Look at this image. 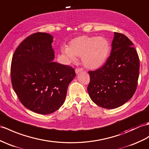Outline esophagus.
<instances>
[{"label": "esophagus", "instance_id": "34e87169", "mask_svg": "<svg viewBox=\"0 0 149 149\" xmlns=\"http://www.w3.org/2000/svg\"><path fill=\"white\" fill-rule=\"evenodd\" d=\"M82 71H83V68H77L75 69V73L76 74H79V72H82Z\"/></svg>", "mask_w": 149, "mask_h": 149}]
</instances>
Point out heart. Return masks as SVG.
Here are the masks:
<instances>
[{
	"label": "heart",
	"mask_w": 149,
	"mask_h": 149,
	"mask_svg": "<svg viewBox=\"0 0 149 149\" xmlns=\"http://www.w3.org/2000/svg\"><path fill=\"white\" fill-rule=\"evenodd\" d=\"M110 51V42L105 37L82 36L72 39L68 47L62 49V53L70 62L81 56L82 63L86 68L97 69L105 63Z\"/></svg>",
	"instance_id": "b5f03b06"
}]
</instances>
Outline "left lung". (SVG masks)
Instances as JSON below:
<instances>
[{
  "label": "left lung",
  "mask_w": 149,
  "mask_h": 149,
  "mask_svg": "<svg viewBox=\"0 0 149 149\" xmlns=\"http://www.w3.org/2000/svg\"><path fill=\"white\" fill-rule=\"evenodd\" d=\"M133 42L125 35L114 32L112 51L105 65L89 71L88 94L102 108L113 109L124 105L135 93L140 60Z\"/></svg>",
  "instance_id": "1"
}]
</instances>
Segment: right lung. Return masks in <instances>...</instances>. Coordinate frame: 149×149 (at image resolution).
I'll return each instance as SVG.
<instances>
[{
  "label": "right lung",
  "mask_w": 149,
  "mask_h": 149,
  "mask_svg": "<svg viewBox=\"0 0 149 149\" xmlns=\"http://www.w3.org/2000/svg\"><path fill=\"white\" fill-rule=\"evenodd\" d=\"M53 36L44 32L26 37L14 53L11 78L14 91L26 108L49 114L61 107L75 76L68 65L54 62Z\"/></svg>",
  "instance_id": "add662e5"
}]
</instances>
